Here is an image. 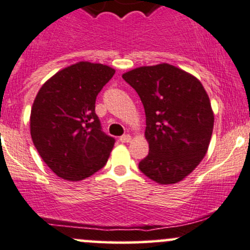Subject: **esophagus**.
Masks as SVG:
<instances>
[{"instance_id": "34e87169", "label": "esophagus", "mask_w": 250, "mask_h": 250, "mask_svg": "<svg viewBox=\"0 0 250 250\" xmlns=\"http://www.w3.org/2000/svg\"><path fill=\"white\" fill-rule=\"evenodd\" d=\"M130 140H132V136H130L129 134H125V135H122L120 138L121 143H129Z\"/></svg>"}]
</instances>
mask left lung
Segmentation results:
<instances>
[{
    "label": "left lung",
    "instance_id": "left-lung-1",
    "mask_svg": "<svg viewBox=\"0 0 250 250\" xmlns=\"http://www.w3.org/2000/svg\"><path fill=\"white\" fill-rule=\"evenodd\" d=\"M122 78L145 109L149 152L139 169L160 185L180 182L200 164L213 132V111L204 86L167 63L135 68Z\"/></svg>",
    "mask_w": 250,
    "mask_h": 250
}]
</instances>
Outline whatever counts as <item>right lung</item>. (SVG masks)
I'll return each instance as SVG.
<instances>
[{"mask_svg":"<svg viewBox=\"0 0 250 250\" xmlns=\"http://www.w3.org/2000/svg\"><path fill=\"white\" fill-rule=\"evenodd\" d=\"M115 74L101 63L78 62L41 87L31 110V138L59 177L81 181L106 164L115 139L102 130L96 98Z\"/></svg>","mask_w":250,"mask_h":250,"instance_id":"add662e5","label":"right lung"}]
</instances>
